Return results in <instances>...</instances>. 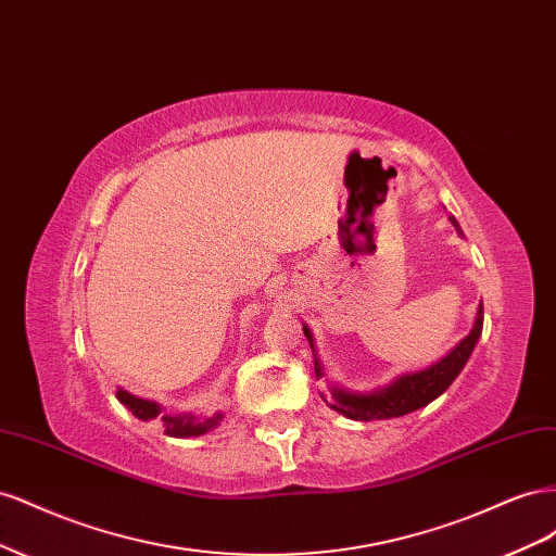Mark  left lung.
I'll use <instances>...</instances> for the list:
<instances>
[{
	"mask_svg": "<svg viewBox=\"0 0 556 556\" xmlns=\"http://www.w3.org/2000/svg\"><path fill=\"white\" fill-rule=\"evenodd\" d=\"M452 225L457 227V231L462 233L457 220L450 217ZM306 339L313 348V336L308 331V327H304ZM482 333V306L478 308V317H476V325L470 329V333L466 339L454 348L447 357H443L439 364H433L425 371H417V374H408V376H401L396 382H392L390 387H384V390L371 392V394H350L345 390H331L333 399L327 401L329 406L341 413L350 419H359V422H371V419H390V417H401V415H408L417 408L427 406L435 396H441L447 387L454 382L462 374V368L466 366L470 352H473L478 339ZM315 374H319V364L315 362Z\"/></svg>",
	"mask_w": 556,
	"mask_h": 556,
	"instance_id": "8db88e82",
	"label": "left lung"
}]
</instances>
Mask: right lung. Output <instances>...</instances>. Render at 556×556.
Listing matches in <instances>:
<instances>
[{
    "label": "right lung",
    "instance_id": "1",
    "mask_svg": "<svg viewBox=\"0 0 556 556\" xmlns=\"http://www.w3.org/2000/svg\"><path fill=\"white\" fill-rule=\"evenodd\" d=\"M115 396L127 410H131L139 419H143V422L160 417L164 422V433L174 435V439H190V435H201V433H206L208 429L217 427V422L223 419V415H213L208 419H197L194 415H162V408L157 406L155 401L137 399V396L127 394L125 390H117Z\"/></svg>",
    "mask_w": 556,
    "mask_h": 556
}]
</instances>
